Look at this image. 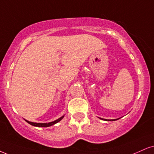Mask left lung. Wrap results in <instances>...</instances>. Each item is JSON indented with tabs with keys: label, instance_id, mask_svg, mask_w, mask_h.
Returning <instances> with one entry per match:
<instances>
[{
	"label": "left lung",
	"instance_id": "obj_1",
	"mask_svg": "<svg viewBox=\"0 0 154 154\" xmlns=\"http://www.w3.org/2000/svg\"><path fill=\"white\" fill-rule=\"evenodd\" d=\"M103 120H105V121H107V120H106V119H103ZM109 121H110V120H109ZM111 121H116V120H111Z\"/></svg>",
	"mask_w": 154,
	"mask_h": 154
}]
</instances>
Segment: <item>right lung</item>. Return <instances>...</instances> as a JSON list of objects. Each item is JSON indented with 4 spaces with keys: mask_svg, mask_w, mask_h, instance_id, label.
Segmentation results:
<instances>
[{
    "mask_svg": "<svg viewBox=\"0 0 154 154\" xmlns=\"http://www.w3.org/2000/svg\"><path fill=\"white\" fill-rule=\"evenodd\" d=\"M64 117L62 116L60 117V119H57V120L54 121H52V122H50V123H33V122H31V121H26L27 123H29V124L32 125V126H37V127H48V126H53V125L55 124V123L59 122V121L61 120V119H63V118Z\"/></svg>",
    "mask_w": 154,
    "mask_h": 154,
    "instance_id": "obj_1",
    "label": "right lung"
}]
</instances>
